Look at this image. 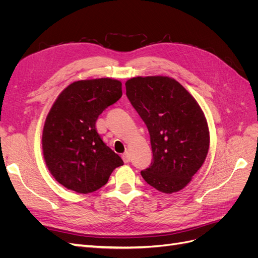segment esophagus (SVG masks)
<instances>
[{
  "label": "esophagus",
  "instance_id": "obj_1",
  "mask_svg": "<svg viewBox=\"0 0 258 258\" xmlns=\"http://www.w3.org/2000/svg\"><path fill=\"white\" fill-rule=\"evenodd\" d=\"M121 158H122L123 162H126V163L130 162V155H129V153H127V152L121 155Z\"/></svg>",
  "mask_w": 258,
  "mask_h": 258
}]
</instances>
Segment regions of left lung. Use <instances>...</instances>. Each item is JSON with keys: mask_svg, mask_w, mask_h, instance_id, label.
<instances>
[{"mask_svg": "<svg viewBox=\"0 0 258 258\" xmlns=\"http://www.w3.org/2000/svg\"><path fill=\"white\" fill-rule=\"evenodd\" d=\"M126 95L150 132L153 161L141 175L159 191L183 189L205 162L210 145L206 116L190 93L167 76H138Z\"/></svg>", "mask_w": 258, "mask_h": 258, "instance_id": "obj_1", "label": "left lung"}]
</instances>
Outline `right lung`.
I'll list each match as a JSON object with an SVG mask.
<instances>
[{
	"label": "right lung",
	"mask_w": 258,
	"mask_h": 258,
	"mask_svg": "<svg viewBox=\"0 0 258 258\" xmlns=\"http://www.w3.org/2000/svg\"><path fill=\"white\" fill-rule=\"evenodd\" d=\"M121 95L119 81H77L52 104L43 129V154L52 176L68 189L95 191L107 183L115 168L123 165L96 129L99 115Z\"/></svg>",
	"instance_id": "obj_1"
}]
</instances>
